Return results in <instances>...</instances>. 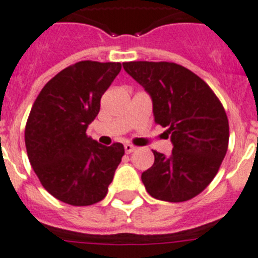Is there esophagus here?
Returning <instances> with one entry per match:
<instances>
[{"label":"esophagus","mask_w":258,"mask_h":258,"mask_svg":"<svg viewBox=\"0 0 258 258\" xmlns=\"http://www.w3.org/2000/svg\"><path fill=\"white\" fill-rule=\"evenodd\" d=\"M124 149H125V153H126V154H131V153H133L134 150H136V148H134L133 145H131V144H125Z\"/></svg>","instance_id":"obj_1"}]
</instances>
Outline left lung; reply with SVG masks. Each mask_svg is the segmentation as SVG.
<instances>
[{
    "instance_id": "obj_1",
    "label": "left lung",
    "mask_w": 258,
    "mask_h": 258,
    "mask_svg": "<svg viewBox=\"0 0 258 258\" xmlns=\"http://www.w3.org/2000/svg\"><path fill=\"white\" fill-rule=\"evenodd\" d=\"M124 70L150 96L155 124L167 127L170 155L153 152L142 172L145 188L158 201H188L218 174L228 149L229 125L212 89L190 70L169 61H127ZM169 137V136H167Z\"/></svg>"
}]
</instances>
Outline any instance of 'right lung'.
<instances>
[{"instance_id": "obj_1", "label": "right lung", "mask_w": 258, "mask_h": 258, "mask_svg": "<svg viewBox=\"0 0 258 258\" xmlns=\"http://www.w3.org/2000/svg\"><path fill=\"white\" fill-rule=\"evenodd\" d=\"M120 71V63L79 61L51 79L31 108L25 129L29 161L42 186L60 202L95 204L113 180L124 146H104L86 132Z\"/></svg>"}]
</instances>
